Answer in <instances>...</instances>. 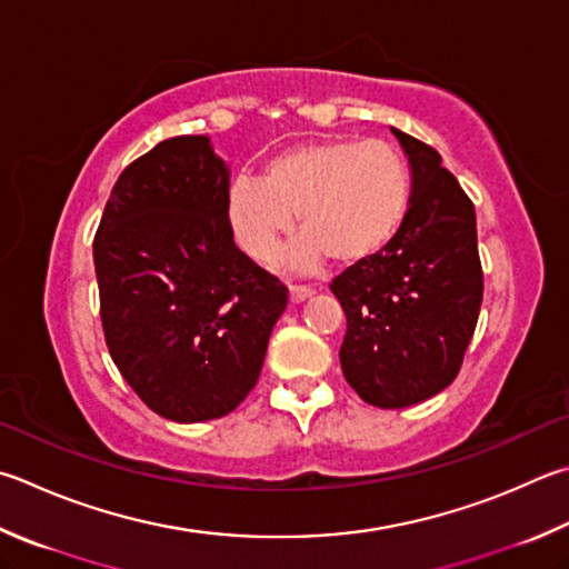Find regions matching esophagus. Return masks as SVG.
<instances>
[{
  "mask_svg": "<svg viewBox=\"0 0 569 569\" xmlns=\"http://www.w3.org/2000/svg\"><path fill=\"white\" fill-rule=\"evenodd\" d=\"M313 296V288L308 286H291V291H288V298H291V303H303L306 298Z\"/></svg>",
  "mask_w": 569,
  "mask_h": 569,
  "instance_id": "esophagus-1",
  "label": "esophagus"
}]
</instances>
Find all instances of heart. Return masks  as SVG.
Returning <instances> with one entry per match:
<instances>
[{"label":"heart","instance_id":"heart-1","mask_svg":"<svg viewBox=\"0 0 569 569\" xmlns=\"http://www.w3.org/2000/svg\"><path fill=\"white\" fill-rule=\"evenodd\" d=\"M410 169L386 141L328 139L298 143L266 161L261 179H236L226 221L236 243L261 263L276 261L293 231L298 271H316L328 258L356 266L396 236L410 206Z\"/></svg>","mask_w":569,"mask_h":569}]
</instances>
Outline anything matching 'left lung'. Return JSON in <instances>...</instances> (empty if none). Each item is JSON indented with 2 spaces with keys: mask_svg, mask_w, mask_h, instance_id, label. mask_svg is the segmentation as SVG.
<instances>
[{
  "mask_svg": "<svg viewBox=\"0 0 569 569\" xmlns=\"http://www.w3.org/2000/svg\"><path fill=\"white\" fill-rule=\"evenodd\" d=\"M410 169V206L373 258L346 268L330 291L348 330L340 368L376 408H408L456 380L482 303L472 201L440 153L392 129Z\"/></svg>",
  "mask_w": 569,
  "mask_h": 569,
  "instance_id": "8db88e82",
  "label": "left lung"
}]
</instances>
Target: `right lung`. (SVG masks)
Wrapping results in <instances>:
<instances>
[{
  "label": "right lung",
  "instance_id": "right-lung-1",
  "mask_svg": "<svg viewBox=\"0 0 569 569\" xmlns=\"http://www.w3.org/2000/svg\"><path fill=\"white\" fill-rule=\"evenodd\" d=\"M229 189L209 137L167 139L123 169L94 239L109 353L173 422L229 416L249 396L288 303L233 243Z\"/></svg>",
  "mask_w": 569,
  "mask_h": 569
}]
</instances>
